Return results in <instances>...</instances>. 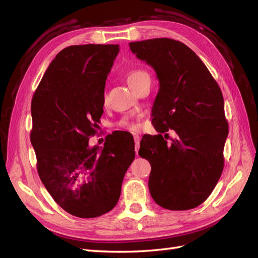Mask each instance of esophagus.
<instances>
[{"instance_id":"1","label":"esophagus","mask_w":258,"mask_h":258,"mask_svg":"<svg viewBox=\"0 0 258 258\" xmlns=\"http://www.w3.org/2000/svg\"><path fill=\"white\" fill-rule=\"evenodd\" d=\"M140 141H141V138L139 136H135V142H136V154L138 155L139 148H140Z\"/></svg>"}]
</instances>
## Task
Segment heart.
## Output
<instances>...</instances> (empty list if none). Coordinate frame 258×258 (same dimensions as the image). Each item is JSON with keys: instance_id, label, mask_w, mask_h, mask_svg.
<instances>
[{"instance_id": "heart-1", "label": "heart", "mask_w": 258, "mask_h": 258, "mask_svg": "<svg viewBox=\"0 0 258 258\" xmlns=\"http://www.w3.org/2000/svg\"><path fill=\"white\" fill-rule=\"evenodd\" d=\"M148 74L143 71V70H134V71H130L128 74H127V83L128 85L130 86V87L132 89H135L137 87V85L139 84V82L141 81L143 77L147 76ZM120 126H124V127H128L130 128L131 130H138V124L136 123H132V122H129L127 120H122L120 122Z\"/></svg>"}]
</instances>
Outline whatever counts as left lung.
Returning a JSON list of instances; mask_svg holds the SVG:
<instances>
[{
    "label": "left lung",
    "instance_id": "1",
    "mask_svg": "<svg viewBox=\"0 0 258 258\" xmlns=\"http://www.w3.org/2000/svg\"><path fill=\"white\" fill-rule=\"evenodd\" d=\"M129 46L159 81L153 106L159 135L143 136L139 151L152 167V198L168 210L196 208L212 192L224 168L228 122L222 91L204 62L181 42L163 37ZM169 128L178 135L171 145L161 136Z\"/></svg>",
    "mask_w": 258,
    "mask_h": 258
}]
</instances>
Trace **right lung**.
Wrapping results in <instances>:
<instances>
[{
	"label": "right lung",
	"mask_w": 258,
	"mask_h": 258,
	"mask_svg": "<svg viewBox=\"0 0 258 258\" xmlns=\"http://www.w3.org/2000/svg\"><path fill=\"white\" fill-rule=\"evenodd\" d=\"M119 45H74L62 49L31 102L32 144L46 189L68 213L98 217L118 202L134 161L135 142L111 135L104 146H89L103 114L107 74Z\"/></svg>",
	"instance_id": "obj_1"
}]
</instances>
